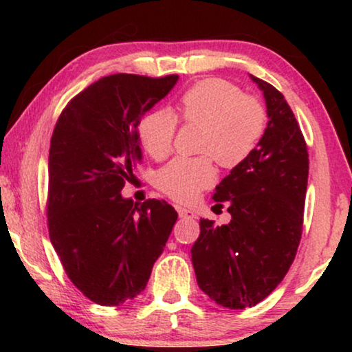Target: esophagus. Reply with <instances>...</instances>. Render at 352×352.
I'll return each instance as SVG.
<instances>
[{
	"mask_svg": "<svg viewBox=\"0 0 352 352\" xmlns=\"http://www.w3.org/2000/svg\"><path fill=\"white\" fill-rule=\"evenodd\" d=\"M176 210H177V214H179V218H182V219H194V218H197V214L194 213V211L189 210V208H184V206L176 205Z\"/></svg>",
	"mask_w": 352,
	"mask_h": 352,
	"instance_id": "34e87169",
	"label": "esophagus"
}]
</instances>
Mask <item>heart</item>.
Segmentation results:
<instances>
[{"instance_id":"1","label":"heart","mask_w":352,"mask_h":352,"mask_svg":"<svg viewBox=\"0 0 352 352\" xmlns=\"http://www.w3.org/2000/svg\"><path fill=\"white\" fill-rule=\"evenodd\" d=\"M176 117L200 124L199 151L210 153L224 168L242 163L258 146L266 128V112L254 98L242 96L237 86L224 80H204L190 86L177 99ZM176 133V118L170 110L157 109L139 123V139L148 155L166 157ZM211 157H177L162 168L155 184L171 199L194 200L214 181Z\"/></svg>"}]
</instances>
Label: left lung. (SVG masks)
<instances>
[{"mask_svg":"<svg viewBox=\"0 0 352 352\" xmlns=\"http://www.w3.org/2000/svg\"><path fill=\"white\" fill-rule=\"evenodd\" d=\"M250 78L263 91L267 128L254 151L216 186L213 200L228 201L230 223L200 219L190 250L201 292L229 309L258 305L290 269L301 240L309 171L305 138L283 94Z\"/></svg>","mask_w":352,"mask_h":352,"instance_id":"8db88e82","label":"left lung"}]
</instances>
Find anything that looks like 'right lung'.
<instances>
[{"instance_id": "1", "label": "right lung", "mask_w": 352, "mask_h": 352, "mask_svg": "<svg viewBox=\"0 0 352 352\" xmlns=\"http://www.w3.org/2000/svg\"><path fill=\"white\" fill-rule=\"evenodd\" d=\"M177 80L104 76L67 104L52 133L50 239L74 285L100 306L123 305L146 288L177 219L165 200L139 206L122 195L142 160L141 117Z\"/></svg>"}]
</instances>
